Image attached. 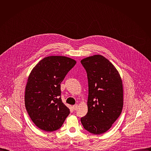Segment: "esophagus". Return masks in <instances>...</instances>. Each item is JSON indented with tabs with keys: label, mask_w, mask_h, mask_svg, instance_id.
Masks as SVG:
<instances>
[{
	"label": "esophagus",
	"mask_w": 151,
	"mask_h": 151,
	"mask_svg": "<svg viewBox=\"0 0 151 151\" xmlns=\"http://www.w3.org/2000/svg\"><path fill=\"white\" fill-rule=\"evenodd\" d=\"M78 104H75V105H73V110H75V111H76L77 109H78Z\"/></svg>",
	"instance_id": "1"
}]
</instances>
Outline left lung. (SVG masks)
<instances>
[{"mask_svg":"<svg viewBox=\"0 0 151 151\" xmlns=\"http://www.w3.org/2000/svg\"><path fill=\"white\" fill-rule=\"evenodd\" d=\"M87 73L88 112L81 119L86 130L94 134L105 133L121 114L122 82L113 64L101 55L81 61Z\"/></svg>","mask_w":151,"mask_h":151,"instance_id":"obj_1","label":"left lung"}]
</instances>
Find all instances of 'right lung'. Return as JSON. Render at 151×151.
<instances>
[{"label": "right lung", "mask_w": 151, "mask_h": 151, "mask_svg": "<svg viewBox=\"0 0 151 151\" xmlns=\"http://www.w3.org/2000/svg\"><path fill=\"white\" fill-rule=\"evenodd\" d=\"M76 61L64 56H49L32 70L25 91V106L33 123L42 130L59 129L70 114L61 99L60 83Z\"/></svg>", "instance_id": "obj_1"}]
</instances>
